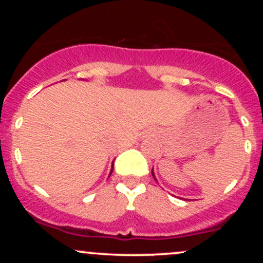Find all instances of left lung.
<instances>
[{
	"mask_svg": "<svg viewBox=\"0 0 263 263\" xmlns=\"http://www.w3.org/2000/svg\"><path fill=\"white\" fill-rule=\"evenodd\" d=\"M152 176H153V178H155V179H156V177H155V173H153V170H152Z\"/></svg>",
	"mask_w": 263,
	"mask_h": 263,
	"instance_id": "obj_1",
	"label": "left lung"
}]
</instances>
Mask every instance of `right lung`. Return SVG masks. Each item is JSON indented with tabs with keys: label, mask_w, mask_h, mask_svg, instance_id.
I'll list each match as a JSON object with an SVG mask.
<instances>
[{
	"label": "right lung",
	"mask_w": 263,
	"mask_h": 263,
	"mask_svg": "<svg viewBox=\"0 0 263 263\" xmlns=\"http://www.w3.org/2000/svg\"><path fill=\"white\" fill-rule=\"evenodd\" d=\"M112 168H114V164H112ZM111 173H112V170H111ZM111 173H110V174H111Z\"/></svg>",
	"instance_id": "right-lung-1"
}]
</instances>
